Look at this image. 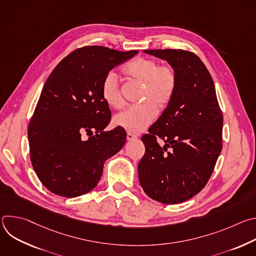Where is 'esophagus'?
<instances>
[{
	"label": "esophagus",
	"instance_id": "obj_1",
	"mask_svg": "<svg viewBox=\"0 0 256 256\" xmlns=\"http://www.w3.org/2000/svg\"><path fill=\"white\" fill-rule=\"evenodd\" d=\"M138 136H136V134H130V132H128L126 134V140H134V138H136Z\"/></svg>",
	"mask_w": 256,
	"mask_h": 256
}]
</instances>
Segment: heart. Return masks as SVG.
I'll return each mask as SVG.
<instances>
[{
    "label": "heart",
    "instance_id": "heart-1",
    "mask_svg": "<svg viewBox=\"0 0 256 256\" xmlns=\"http://www.w3.org/2000/svg\"><path fill=\"white\" fill-rule=\"evenodd\" d=\"M124 72L128 78L144 84L142 91L144 103L130 106L116 114L114 124L130 134H140L156 120V107L164 109L172 100L177 86V74L171 66H160L153 58L142 56L128 62ZM100 93L109 107H122V97L114 72H109L103 78Z\"/></svg>",
    "mask_w": 256,
    "mask_h": 256
}]
</instances>
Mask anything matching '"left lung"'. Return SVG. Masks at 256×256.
<instances>
[{
    "instance_id": "1",
    "label": "left lung",
    "mask_w": 256,
    "mask_h": 256,
    "mask_svg": "<svg viewBox=\"0 0 256 256\" xmlns=\"http://www.w3.org/2000/svg\"><path fill=\"white\" fill-rule=\"evenodd\" d=\"M167 60L177 74L174 96L144 134L146 152L138 172L151 198L166 204L184 202L208 181L222 151L223 114L214 81L200 58L184 50H146ZM166 144L163 148L156 138Z\"/></svg>"
}]
</instances>
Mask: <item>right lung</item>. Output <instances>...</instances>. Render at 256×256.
I'll list each match as a JSON object with an SVG mask.
<instances>
[{
  "label": "right lung",
  "mask_w": 256,
  "mask_h": 256,
  "mask_svg": "<svg viewBox=\"0 0 256 256\" xmlns=\"http://www.w3.org/2000/svg\"><path fill=\"white\" fill-rule=\"evenodd\" d=\"M138 52L84 46L62 58L48 78L28 126V140L33 169L52 194L76 198L89 192L104 162L124 147V130H103L112 112L100 87L109 70ZM83 132L88 140H82Z\"/></svg>",
  "instance_id": "right-lung-1"
}]
</instances>
